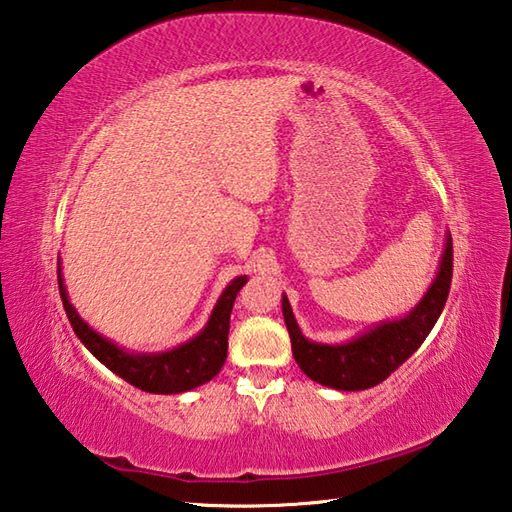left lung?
I'll use <instances>...</instances> for the list:
<instances>
[{
  "label": "left lung",
  "instance_id": "8db88e82",
  "mask_svg": "<svg viewBox=\"0 0 512 512\" xmlns=\"http://www.w3.org/2000/svg\"><path fill=\"white\" fill-rule=\"evenodd\" d=\"M451 274L453 245L449 238L434 285H431L425 298L418 302L416 309L403 317L401 322L381 324L374 331L355 339V342L342 346L313 344L309 339H304L298 324L293 320L291 306L285 295L282 298V313H285L291 350L300 370L309 379L335 390H368L372 385H379L425 342V337L434 328L442 309H445Z\"/></svg>",
  "mask_w": 512,
  "mask_h": 512
}]
</instances>
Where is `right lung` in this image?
<instances>
[{"label":"right lung","instance_id":"1","mask_svg":"<svg viewBox=\"0 0 512 512\" xmlns=\"http://www.w3.org/2000/svg\"><path fill=\"white\" fill-rule=\"evenodd\" d=\"M245 282L247 276L232 280V285L223 291L217 306H214L208 326L195 339H190L188 344L170 352H162V355H127L118 346L107 342L105 337L94 333L76 315L74 306L67 300L59 271L61 300L67 320H70L78 339L111 372H116L118 377L135 385L138 390L153 394H179L217 377L227 357V333H230L232 306L236 293L243 289Z\"/></svg>","mask_w":512,"mask_h":512}]
</instances>
